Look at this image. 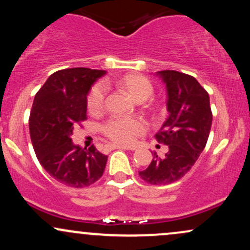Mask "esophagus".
I'll return each instance as SVG.
<instances>
[{"mask_svg": "<svg viewBox=\"0 0 250 250\" xmlns=\"http://www.w3.org/2000/svg\"><path fill=\"white\" fill-rule=\"evenodd\" d=\"M108 149H123V150H127V147L125 146H119V145H108L107 146Z\"/></svg>", "mask_w": 250, "mask_h": 250, "instance_id": "obj_1", "label": "esophagus"}]
</instances>
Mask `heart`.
Instances as JSON below:
<instances>
[{
    "label": "heart",
    "instance_id": "1",
    "mask_svg": "<svg viewBox=\"0 0 250 250\" xmlns=\"http://www.w3.org/2000/svg\"><path fill=\"white\" fill-rule=\"evenodd\" d=\"M120 84L130 94L133 99L146 100L153 93V85L149 80L140 75H127L120 80ZM107 94V85L100 82L94 85L87 97V107L91 114H97L103 109ZM103 133L114 142L120 145H131L146 130L142 120L131 117H113L102 127Z\"/></svg>",
    "mask_w": 250,
    "mask_h": 250
}]
</instances>
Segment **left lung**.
Wrapping results in <instances>:
<instances>
[{
  "label": "left lung",
  "instance_id": "left-lung-1",
  "mask_svg": "<svg viewBox=\"0 0 250 250\" xmlns=\"http://www.w3.org/2000/svg\"><path fill=\"white\" fill-rule=\"evenodd\" d=\"M167 88L169 115L155 134L159 143L168 146L165 156L154 159L140 171L146 182L165 186L180 180L190 170L206 147L211 128L209 95L195 77L175 70L157 71Z\"/></svg>",
  "mask_w": 250,
  "mask_h": 250
}]
</instances>
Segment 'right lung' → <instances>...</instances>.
<instances>
[{
  "label": "right lung",
  "instance_id": "1",
  "mask_svg": "<svg viewBox=\"0 0 250 250\" xmlns=\"http://www.w3.org/2000/svg\"><path fill=\"white\" fill-rule=\"evenodd\" d=\"M104 70L69 68L48 77L34 99L29 130L34 150L44 170L74 188L93 185L103 175L108 156L91 146L71 141L74 127L87 120V96Z\"/></svg>",
  "mask_w": 250,
  "mask_h": 250
}]
</instances>
